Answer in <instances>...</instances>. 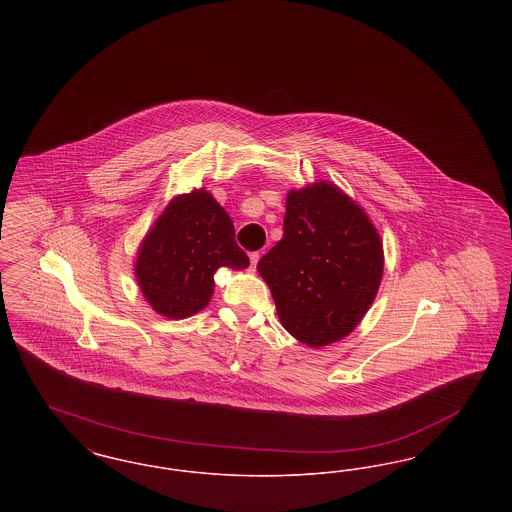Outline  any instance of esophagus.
<instances>
[{
    "mask_svg": "<svg viewBox=\"0 0 512 512\" xmlns=\"http://www.w3.org/2000/svg\"><path fill=\"white\" fill-rule=\"evenodd\" d=\"M259 259H261V255H259V251H255V253H251L249 255V261H251V268L255 270V267H257V263H259Z\"/></svg>",
    "mask_w": 512,
    "mask_h": 512,
    "instance_id": "1",
    "label": "esophagus"
}]
</instances>
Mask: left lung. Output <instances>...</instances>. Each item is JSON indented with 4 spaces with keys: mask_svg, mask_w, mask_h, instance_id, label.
Wrapping results in <instances>:
<instances>
[{
    "mask_svg": "<svg viewBox=\"0 0 512 512\" xmlns=\"http://www.w3.org/2000/svg\"><path fill=\"white\" fill-rule=\"evenodd\" d=\"M257 270L295 340L322 347L349 336L384 274V245L365 209L328 180L286 197L284 236Z\"/></svg>",
    "mask_w": 512,
    "mask_h": 512,
    "instance_id": "obj_1",
    "label": "left lung"
}]
</instances>
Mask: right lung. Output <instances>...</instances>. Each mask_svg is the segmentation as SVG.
Returning <instances> with one entry per match:
<instances>
[{
	"instance_id": "obj_1",
	"label": "right lung",
	"mask_w": 512,
	"mask_h": 512,
	"mask_svg": "<svg viewBox=\"0 0 512 512\" xmlns=\"http://www.w3.org/2000/svg\"><path fill=\"white\" fill-rule=\"evenodd\" d=\"M220 267L244 270L249 259L234 240V224L205 188L176 195L138 247L134 276L161 317L180 320L203 311Z\"/></svg>"
}]
</instances>
